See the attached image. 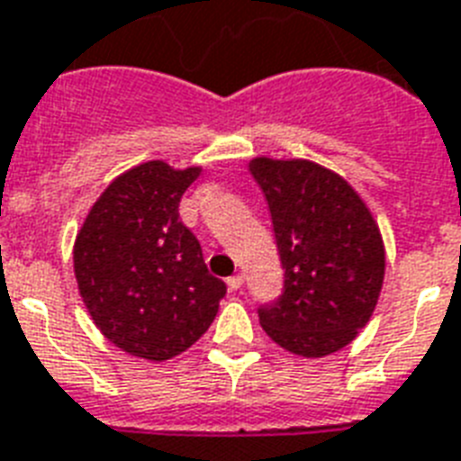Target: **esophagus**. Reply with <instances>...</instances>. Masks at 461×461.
Wrapping results in <instances>:
<instances>
[{"label":"esophagus","instance_id":"1","mask_svg":"<svg viewBox=\"0 0 461 461\" xmlns=\"http://www.w3.org/2000/svg\"><path fill=\"white\" fill-rule=\"evenodd\" d=\"M227 285H230L231 292H237V289L244 285V275H231L230 280H227Z\"/></svg>","mask_w":461,"mask_h":461}]
</instances>
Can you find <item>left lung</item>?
Returning a JSON list of instances; mask_svg holds the SVG:
<instances>
[{
  "label": "left lung",
  "instance_id": "obj_1",
  "mask_svg": "<svg viewBox=\"0 0 461 461\" xmlns=\"http://www.w3.org/2000/svg\"><path fill=\"white\" fill-rule=\"evenodd\" d=\"M266 194L285 267L277 302L258 308L270 339L306 358L342 349L371 321L385 277V249L371 210L308 159H251Z\"/></svg>",
  "mask_w": 461,
  "mask_h": 461
}]
</instances>
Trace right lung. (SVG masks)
Returning <instances> with one entry per match:
<instances>
[{
	"instance_id": "add662e5",
	"label": "right lung",
	"mask_w": 461,
	"mask_h": 461,
	"mask_svg": "<svg viewBox=\"0 0 461 461\" xmlns=\"http://www.w3.org/2000/svg\"><path fill=\"white\" fill-rule=\"evenodd\" d=\"M201 167L143 162L112 181L74 244V273L90 318L131 357L167 361L215 321L227 285L208 273L181 195Z\"/></svg>"
}]
</instances>
